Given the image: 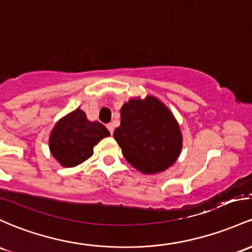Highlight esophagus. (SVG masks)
Segmentation results:
<instances>
[{
    "label": "esophagus",
    "mask_w": 252,
    "mask_h": 252,
    "mask_svg": "<svg viewBox=\"0 0 252 252\" xmlns=\"http://www.w3.org/2000/svg\"><path fill=\"white\" fill-rule=\"evenodd\" d=\"M107 129H109V131H110V134H113V124L112 123H109V124H107Z\"/></svg>",
    "instance_id": "esophagus-1"
}]
</instances>
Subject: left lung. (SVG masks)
<instances>
[{"label":"left lung","mask_w":252,"mask_h":252,"mask_svg":"<svg viewBox=\"0 0 252 252\" xmlns=\"http://www.w3.org/2000/svg\"><path fill=\"white\" fill-rule=\"evenodd\" d=\"M113 137L126 161L143 175L172 166L183 147L181 126L171 110L153 95L129 99L121 109Z\"/></svg>","instance_id":"left-lung-1"}]
</instances>
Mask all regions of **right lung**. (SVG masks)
<instances>
[{
	"label": "right lung",
	"instance_id": "right-lung-1",
	"mask_svg": "<svg viewBox=\"0 0 252 252\" xmlns=\"http://www.w3.org/2000/svg\"><path fill=\"white\" fill-rule=\"evenodd\" d=\"M110 136L99 122H91L80 107L59 120L49 137L52 157L63 167H75L93 156V147Z\"/></svg>",
	"mask_w": 252,
	"mask_h": 252
}]
</instances>
